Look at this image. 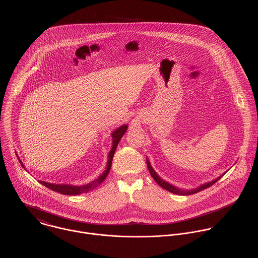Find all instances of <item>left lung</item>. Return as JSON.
Instances as JSON below:
<instances>
[{
    "mask_svg": "<svg viewBox=\"0 0 258 258\" xmlns=\"http://www.w3.org/2000/svg\"><path fill=\"white\" fill-rule=\"evenodd\" d=\"M147 167L148 170H149V172H150V174H151V176L153 177V179L156 181L157 184H159V185H161L163 188L167 189L168 191L173 192V194H176V195H180V196L192 195V194H196V192H198V191H201V190H203V189H205V188H208V187H210L212 184L217 183V182L221 179V177L225 174V173H223L221 176L218 177L217 179H215V180H213V181H211V182H208V183H206V184H201V185H199V186H197V187H195V188H191V189H184V188L177 187V186H175V185H173V184H171L170 183L164 181V180L155 172V170L152 168L151 163H150V161L148 160V158Z\"/></svg>",
    "mask_w": 258,
    "mask_h": 258,
    "instance_id": "1",
    "label": "left lung"
}]
</instances>
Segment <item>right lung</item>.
<instances>
[{
  "mask_svg": "<svg viewBox=\"0 0 258 258\" xmlns=\"http://www.w3.org/2000/svg\"><path fill=\"white\" fill-rule=\"evenodd\" d=\"M127 128H128V125L127 124H124L120 127H118L117 129H115L112 133H111V137H112V147L111 150L109 151V154H108V157H107V164H106V167H105V170L104 172L94 181L88 183L86 184H82V185H76V184H52V183H47V182H44V181H38L39 183L43 185H45L46 187L54 190V191H57L59 194H62V195H69V196H74V195H80V194H83V192H87L93 188H95L96 186H98L99 184H101L107 177V175L109 174V171L111 169V164H112V160H113V156H114V153L116 151V148L118 146V143L119 141L121 140V138L123 137V135L126 133L127 131ZM18 159H19V162L20 164L22 165V167L27 171V169L25 168V165L23 164V162L20 160L19 156L17 155Z\"/></svg>",
  "mask_w": 258,
  "mask_h": 258,
  "instance_id": "1",
  "label": "right lung"
}]
</instances>
